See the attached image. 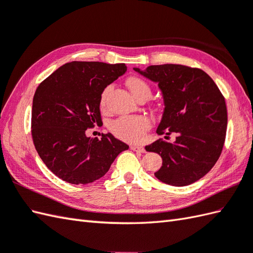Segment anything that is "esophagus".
<instances>
[{"label":"esophagus","mask_w":253,"mask_h":253,"mask_svg":"<svg viewBox=\"0 0 253 253\" xmlns=\"http://www.w3.org/2000/svg\"><path fill=\"white\" fill-rule=\"evenodd\" d=\"M130 149H131L132 151L141 152V153H144V152H145L143 146H141V145H130Z\"/></svg>","instance_id":"34e87169"}]
</instances>
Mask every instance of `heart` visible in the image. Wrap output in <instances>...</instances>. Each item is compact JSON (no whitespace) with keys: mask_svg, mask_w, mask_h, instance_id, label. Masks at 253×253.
Wrapping results in <instances>:
<instances>
[{"mask_svg":"<svg viewBox=\"0 0 253 253\" xmlns=\"http://www.w3.org/2000/svg\"><path fill=\"white\" fill-rule=\"evenodd\" d=\"M127 86L132 95L137 99L149 98L151 96V86L148 82L138 76H131L127 80ZM112 89V85H108L104 88L100 96L101 107L105 104L109 92ZM151 127V122L143 115H129L121 116L111 123L110 129L115 137L127 142H139L143 139L144 133Z\"/></svg>","mask_w":253,"mask_h":253,"instance_id":"heart-1","label":"heart"}]
</instances>
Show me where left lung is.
<instances>
[{
    "label": "left lung",
    "instance_id": "obj_1",
    "mask_svg": "<svg viewBox=\"0 0 253 253\" xmlns=\"http://www.w3.org/2000/svg\"><path fill=\"white\" fill-rule=\"evenodd\" d=\"M134 71L158 83L165 109L156 132L174 133L173 142L158 139L145 146L163 158L155 177L164 183L185 186L210 171L224 145L227 110L213 80L197 68L182 64L150 66Z\"/></svg>",
    "mask_w": 253,
    "mask_h": 253
}]
</instances>
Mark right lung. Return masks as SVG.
<instances>
[{"mask_svg":"<svg viewBox=\"0 0 253 253\" xmlns=\"http://www.w3.org/2000/svg\"><path fill=\"white\" fill-rule=\"evenodd\" d=\"M125 63L72 61L41 83L32 104L31 133L35 150L50 171L71 184H87L109 171L129 146L102 133L86 130L102 125L100 96L105 87L126 72Z\"/></svg>","mask_w":253,"mask_h":253,"instance_id":"right-lung-1","label":"right lung"}]
</instances>
